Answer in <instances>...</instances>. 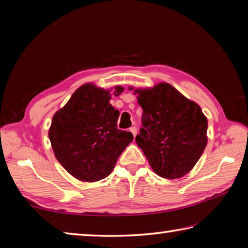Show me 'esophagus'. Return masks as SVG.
<instances>
[{
    "instance_id": "34e87169",
    "label": "esophagus",
    "mask_w": 248,
    "mask_h": 248,
    "mask_svg": "<svg viewBox=\"0 0 248 248\" xmlns=\"http://www.w3.org/2000/svg\"><path fill=\"white\" fill-rule=\"evenodd\" d=\"M130 132H131L132 134H133V137L134 138H136V136H137V127H131V128H130Z\"/></svg>"
}]
</instances>
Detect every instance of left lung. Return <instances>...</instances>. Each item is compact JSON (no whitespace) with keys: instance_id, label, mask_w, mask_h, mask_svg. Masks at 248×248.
I'll list each match as a JSON object with an SVG mask.
<instances>
[{"instance_id":"1","label":"left lung","mask_w":248,"mask_h":248,"mask_svg":"<svg viewBox=\"0 0 248 248\" xmlns=\"http://www.w3.org/2000/svg\"><path fill=\"white\" fill-rule=\"evenodd\" d=\"M143 109L136 142L152 170L166 179L180 178L194 169L207 146L208 120L197 103L169 83L134 89Z\"/></svg>"}]
</instances>
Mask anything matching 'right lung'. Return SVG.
Returning <instances> with one entry per match:
<instances>
[{
  "instance_id": "1",
  "label": "right lung",
  "mask_w": 248,
  "mask_h": 248,
  "mask_svg": "<svg viewBox=\"0 0 248 248\" xmlns=\"http://www.w3.org/2000/svg\"><path fill=\"white\" fill-rule=\"evenodd\" d=\"M123 92L115 86L116 96ZM110 98L109 90L86 83L52 117L48 134L54 156L81 182L106 178L133 140L131 132L117 128L119 111Z\"/></svg>"
}]
</instances>
